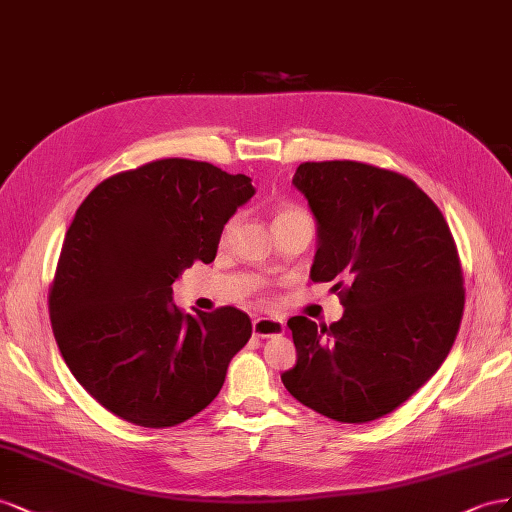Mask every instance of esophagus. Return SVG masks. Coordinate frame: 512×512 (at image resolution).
Segmentation results:
<instances>
[{
    "label": "esophagus",
    "instance_id": "34e87169",
    "mask_svg": "<svg viewBox=\"0 0 512 512\" xmlns=\"http://www.w3.org/2000/svg\"><path fill=\"white\" fill-rule=\"evenodd\" d=\"M283 332H285V324L281 319H274V317L253 319V334H255V337L268 339V337H279V334H283Z\"/></svg>",
    "mask_w": 512,
    "mask_h": 512
}]
</instances>
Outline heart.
<instances>
[{"label":"heart","mask_w":512,"mask_h":512,"mask_svg":"<svg viewBox=\"0 0 512 512\" xmlns=\"http://www.w3.org/2000/svg\"><path fill=\"white\" fill-rule=\"evenodd\" d=\"M296 212H302V210H298V208H294V206H285V208H279V212H276V216H274V221H279V218H285V216H289V214H296ZM233 225H236V221H227V225L223 227V236H229V231L233 229Z\"/></svg>","instance_id":"heart-1"}]
</instances>
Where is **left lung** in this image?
<instances>
[{
    "mask_svg": "<svg viewBox=\"0 0 512 512\" xmlns=\"http://www.w3.org/2000/svg\"><path fill=\"white\" fill-rule=\"evenodd\" d=\"M294 186L317 221L313 283L343 317L287 321L298 352L281 375L302 405L339 422L397 410L440 369L463 317V272L446 218L397 171L356 160L302 163Z\"/></svg>",
    "mask_w": 512,
    "mask_h": 512,
    "instance_id": "8db88e82",
    "label": "left lung"
}]
</instances>
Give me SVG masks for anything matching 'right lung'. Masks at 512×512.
<instances>
[{
	"mask_svg": "<svg viewBox=\"0 0 512 512\" xmlns=\"http://www.w3.org/2000/svg\"><path fill=\"white\" fill-rule=\"evenodd\" d=\"M251 178L163 158L102 180L66 231L49 287L57 347L77 382L126 422L175 427L214 401L251 319L221 306L188 315L173 281L216 257Z\"/></svg>",
	"mask_w": 512,
	"mask_h": 512,
	"instance_id": "add662e5",
	"label": "right lung"
}]
</instances>
